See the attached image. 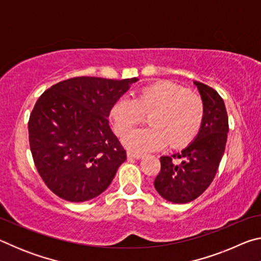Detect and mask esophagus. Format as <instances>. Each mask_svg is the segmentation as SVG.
<instances>
[{"instance_id":"1","label":"esophagus","mask_w":261,"mask_h":261,"mask_svg":"<svg viewBox=\"0 0 261 261\" xmlns=\"http://www.w3.org/2000/svg\"><path fill=\"white\" fill-rule=\"evenodd\" d=\"M126 155L129 159H141L143 158V154L141 153H136L134 151H127L126 152Z\"/></svg>"}]
</instances>
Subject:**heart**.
I'll use <instances>...</instances> for the list:
<instances>
[{"label":"heart","instance_id":"1","mask_svg":"<svg viewBox=\"0 0 261 261\" xmlns=\"http://www.w3.org/2000/svg\"><path fill=\"white\" fill-rule=\"evenodd\" d=\"M147 117V129L132 132L124 144L136 151H154L168 145L179 149L199 134L205 117V103L198 94L171 81H159L137 92L134 98H121L109 109L116 136L125 137Z\"/></svg>","mask_w":261,"mask_h":261}]
</instances>
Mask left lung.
<instances>
[{
	"label": "left lung",
	"mask_w": 261,
	"mask_h": 261,
	"mask_svg": "<svg viewBox=\"0 0 261 261\" xmlns=\"http://www.w3.org/2000/svg\"><path fill=\"white\" fill-rule=\"evenodd\" d=\"M205 103V117L199 134L180 153L161 156V170L154 188L174 204H187L210 187L226 148L229 131L223 99L214 88L194 82Z\"/></svg>",
	"instance_id": "8db88e82"
}]
</instances>
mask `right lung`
Here are the masks:
<instances>
[{"instance_id":"add662e5","label":"right lung","mask_w":261,"mask_h":261,"mask_svg":"<svg viewBox=\"0 0 261 261\" xmlns=\"http://www.w3.org/2000/svg\"><path fill=\"white\" fill-rule=\"evenodd\" d=\"M138 79L74 77L43 92L29 121L34 165L50 191L82 202L107 189L126 160L109 109Z\"/></svg>"}]
</instances>
